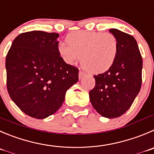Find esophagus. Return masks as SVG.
Here are the masks:
<instances>
[{
    "label": "esophagus",
    "instance_id": "1",
    "mask_svg": "<svg viewBox=\"0 0 154 154\" xmlns=\"http://www.w3.org/2000/svg\"><path fill=\"white\" fill-rule=\"evenodd\" d=\"M85 75V73L83 72L79 71V79H82Z\"/></svg>",
    "mask_w": 154,
    "mask_h": 154
}]
</instances>
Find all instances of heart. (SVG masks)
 I'll return each mask as SVG.
<instances>
[{
    "label": "heart",
    "mask_w": 154,
    "mask_h": 154,
    "mask_svg": "<svg viewBox=\"0 0 154 154\" xmlns=\"http://www.w3.org/2000/svg\"><path fill=\"white\" fill-rule=\"evenodd\" d=\"M67 45L60 44V56L72 65L81 57V65L88 73L99 75L107 72L115 63L119 42L112 33L77 31L66 37Z\"/></svg>",
    "instance_id": "b5f03b06"
}]
</instances>
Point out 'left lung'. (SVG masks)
Here are the masks:
<instances>
[{"instance_id":"obj_1","label":"left lung","mask_w":154,"mask_h":154,"mask_svg":"<svg viewBox=\"0 0 154 154\" xmlns=\"http://www.w3.org/2000/svg\"><path fill=\"white\" fill-rule=\"evenodd\" d=\"M109 32L119 42L116 60L107 72L94 76L95 87L89 92V97L98 113L112 119L125 113L140 91L143 64L133 36L116 29Z\"/></svg>"}]
</instances>
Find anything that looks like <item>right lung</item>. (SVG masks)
I'll list each match as a JSON object with an SVG mask.
<instances>
[{
    "label": "right lung",
    "instance_id": "add662e5",
    "mask_svg": "<svg viewBox=\"0 0 154 154\" xmlns=\"http://www.w3.org/2000/svg\"><path fill=\"white\" fill-rule=\"evenodd\" d=\"M59 34L32 31L19 35L6 57L7 91L28 116L45 119L56 112L66 91L79 81V69L58 53Z\"/></svg>",
    "mask_w": 154,
    "mask_h": 154
}]
</instances>
